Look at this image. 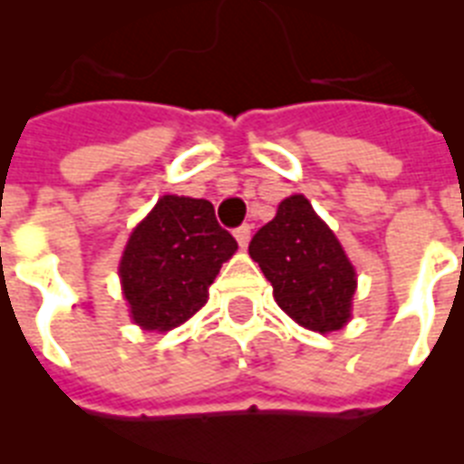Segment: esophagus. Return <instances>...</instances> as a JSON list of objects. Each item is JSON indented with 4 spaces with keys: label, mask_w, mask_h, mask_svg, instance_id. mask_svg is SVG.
I'll use <instances>...</instances> for the list:
<instances>
[{
    "label": "esophagus",
    "mask_w": 464,
    "mask_h": 464,
    "mask_svg": "<svg viewBox=\"0 0 464 464\" xmlns=\"http://www.w3.org/2000/svg\"><path fill=\"white\" fill-rule=\"evenodd\" d=\"M236 240H238L240 247L247 246V240H250V224H243L236 228Z\"/></svg>",
    "instance_id": "obj_1"
}]
</instances>
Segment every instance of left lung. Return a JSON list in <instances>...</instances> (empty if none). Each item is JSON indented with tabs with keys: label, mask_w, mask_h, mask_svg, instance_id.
Instances as JSON below:
<instances>
[{
	"label": "left lung",
	"mask_w": 464,
	"mask_h": 464,
	"mask_svg": "<svg viewBox=\"0 0 464 464\" xmlns=\"http://www.w3.org/2000/svg\"><path fill=\"white\" fill-rule=\"evenodd\" d=\"M247 250L272 284L279 308L298 324L332 332L349 320L356 272L304 195L286 197Z\"/></svg>",
	"instance_id": "left-lung-1"
}]
</instances>
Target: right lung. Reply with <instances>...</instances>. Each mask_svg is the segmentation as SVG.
I'll return each instance as SVG.
<instances>
[{
  "label": "right lung",
  "instance_id": "add662e5",
  "mask_svg": "<svg viewBox=\"0 0 464 464\" xmlns=\"http://www.w3.org/2000/svg\"><path fill=\"white\" fill-rule=\"evenodd\" d=\"M238 243L207 199L166 195L130 236L120 279L134 323L166 332L207 304V289Z\"/></svg>",
  "mask_w": 464,
  "mask_h": 464
}]
</instances>
